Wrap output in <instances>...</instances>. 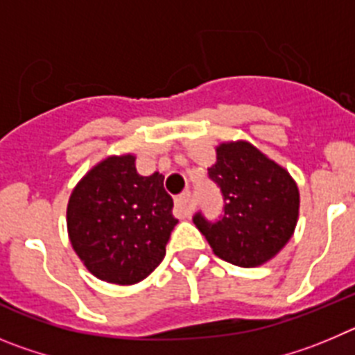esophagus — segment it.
<instances>
[{"label": "esophagus", "instance_id": "1", "mask_svg": "<svg viewBox=\"0 0 355 355\" xmlns=\"http://www.w3.org/2000/svg\"><path fill=\"white\" fill-rule=\"evenodd\" d=\"M193 211V200H192V193L184 192L181 193L178 199H175V213L180 218H188V216L192 215Z\"/></svg>", "mask_w": 355, "mask_h": 355}]
</instances>
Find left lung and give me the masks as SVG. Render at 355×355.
I'll return each instance as SVG.
<instances>
[{
    "label": "left lung",
    "mask_w": 355,
    "mask_h": 355,
    "mask_svg": "<svg viewBox=\"0 0 355 355\" xmlns=\"http://www.w3.org/2000/svg\"><path fill=\"white\" fill-rule=\"evenodd\" d=\"M209 180L220 188L224 215L216 222L197 213L193 224L213 252L250 268L272 259L291 238L299 218V188L290 172L245 140L216 147Z\"/></svg>",
    "instance_id": "8db88e82"
}]
</instances>
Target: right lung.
Returning <instances> with one entry per match:
<instances>
[{
  "mask_svg": "<svg viewBox=\"0 0 355 355\" xmlns=\"http://www.w3.org/2000/svg\"><path fill=\"white\" fill-rule=\"evenodd\" d=\"M163 175H140L133 155L108 156L74 187L67 205L72 249L106 283H140L165 258L178 218Z\"/></svg>",
  "mask_w": 355,
  "mask_h": 355,
  "instance_id": "obj_1",
  "label": "right lung"
}]
</instances>
